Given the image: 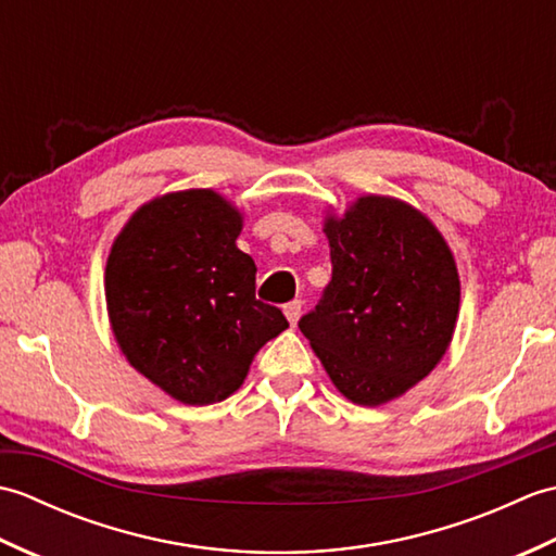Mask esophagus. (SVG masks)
Here are the masks:
<instances>
[{
    "mask_svg": "<svg viewBox=\"0 0 556 556\" xmlns=\"http://www.w3.org/2000/svg\"><path fill=\"white\" fill-rule=\"evenodd\" d=\"M301 308H303L301 301H291V303L285 305V315H287V320H289L291 327H296L299 317H301Z\"/></svg>",
    "mask_w": 556,
    "mask_h": 556,
    "instance_id": "obj_1",
    "label": "esophagus"
}]
</instances>
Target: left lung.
I'll list each match as a JSON object with an SVG mask.
<instances>
[{
	"label": "left lung",
	"mask_w": 556,
	"mask_h": 556,
	"mask_svg": "<svg viewBox=\"0 0 556 556\" xmlns=\"http://www.w3.org/2000/svg\"><path fill=\"white\" fill-rule=\"evenodd\" d=\"M325 233L332 281L299 327L341 394L387 404L428 377L454 337V255L422 212L387 195L329 215Z\"/></svg>",
	"instance_id": "1"
}]
</instances>
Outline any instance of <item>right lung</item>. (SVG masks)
Wrapping results in <instances>:
<instances>
[{"label":"right lung","mask_w":556,"mask_h":556,"mask_svg":"<svg viewBox=\"0 0 556 556\" xmlns=\"http://www.w3.org/2000/svg\"><path fill=\"white\" fill-rule=\"evenodd\" d=\"M241 212L210 188L134 212L112 243L104 296L126 361L188 406L233 394L255 353L289 327L255 299V263L236 248Z\"/></svg>","instance_id":"1"}]
</instances>
